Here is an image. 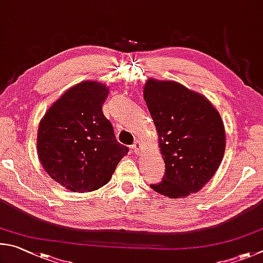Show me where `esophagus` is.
Returning <instances> with one entry per match:
<instances>
[{
  "instance_id": "34e87169",
  "label": "esophagus",
  "mask_w": 263,
  "mask_h": 263,
  "mask_svg": "<svg viewBox=\"0 0 263 263\" xmlns=\"http://www.w3.org/2000/svg\"><path fill=\"white\" fill-rule=\"evenodd\" d=\"M132 149H133V151H134L136 155H140L142 153V144H141V142L140 141H136L135 143L132 145Z\"/></svg>"
}]
</instances>
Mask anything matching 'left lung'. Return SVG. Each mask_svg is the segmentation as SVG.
<instances>
[{"label": "left lung", "instance_id": "8db88e82", "mask_svg": "<svg viewBox=\"0 0 263 263\" xmlns=\"http://www.w3.org/2000/svg\"><path fill=\"white\" fill-rule=\"evenodd\" d=\"M143 96L165 163L163 180L150 187L171 199L199 192L224 156L225 129L218 110L204 96L173 81L149 78Z\"/></svg>", "mask_w": 263, "mask_h": 263}]
</instances>
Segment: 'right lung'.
<instances>
[{
	"instance_id": "obj_1",
	"label": "right lung",
	"mask_w": 263,
	"mask_h": 263,
	"mask_svg": "<svg viewBox=\"0 0 263 263\" xmlns=\"http://www.w3.org/2000/svg\"><path fill=\"white\" fill-rule=\"evenodd\" d=\"M107 95L103 83H78L50 106L39 123L40 163L53 180L71 192H92L106 185L128 154L103 113Z\"/></svg>"
}]
</instances>
